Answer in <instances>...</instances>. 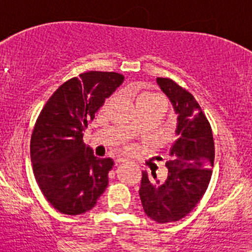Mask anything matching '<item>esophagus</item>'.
Returning a JSON list of instances; mask_svg holds the SVG:
<instances>
[{
	"label": "esophagus",
	"mask_w": 252,
	"mask_h": 252,
	"mask_svg": "<svg viewBox=\"0 0 252 252\" xmlns=\"http://www.w3.org/2000/svg\"><path fill=\"white\" fill-rule=\"evenodd\" d=\"M126 161H128V158H116L117 163H124V162H126Z\"/></svg>",
	"instance_id": "esophagus-1"
}]
</instances>
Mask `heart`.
Segmentation results:
<instances>
[{"instance_id":"heart-1","label":"heart","mask_w":252,"mask_h":252,"mask_svg":"<svg viewBox=\"0 0 252 252\" xmlns=\"http://www.w3.org/2000/svg\"><path fill=\"white\" fill-rule=\"evenodd\" d=\"M143 99H162V97H160L158 94H152V92H143V94H141L140 96L137 97V102Z\"/></svg>"}]
</instances>
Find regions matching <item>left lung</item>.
Segmentation results:
<instances>
[{"mask_svg":"<svg viewBox=\"0 0 252 252\" xmlns=\"http://www.w3.org/2000/svg\"><path fill=\"white\" fill-rule=\"evenodd\" d=\"M158 84L178 114L176 134L166 162L168 176L163 182L142 172L140 198L146 215L160 224L180 220L200 201L209 187L215 161L212 129L199 103L190 92L169 78Z\"/></svg>","mask_w":252,"mask_h":252,"instance_id":"left-lung-1","label":"left lung"}]
</instances>
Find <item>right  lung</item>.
I'll return each mask as SVG.
<instances>
[{"label":"right lung","mask_w":252,"mask_h":252,"mask_svg":"<svg viewBox=\"0 0 252 252\" xmlns=\"http://www.w3.org/2000/svg\"><path fill=\"white\" fill-rule=\"evenodd\" d=\"M123 79L116 72H84L62 84L37 117L33 173L43 196L63 215L88 212L108 186L114 160L96 158L83 143V131Z\"/></svg>","instance_id":"right-lung-1"}]
</instances>
